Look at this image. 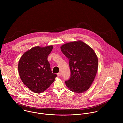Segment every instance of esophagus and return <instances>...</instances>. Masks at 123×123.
<instances>
[{
	"instance_id": "1",
	"label": "esophagus",
	"mask_w": 123,
	"mask_h": 123,
	"mask_svg": "<svg viewBox=\"0 0 123 123\" xmlns=\"http://www.w3.org/2000/svg\"><path fill=\"white\" fill-rule=\"evenodd\" d=\"M61 75H62V74H61V72H59V73L57 74V75H58V76H60Z\"/></svg>"
}]
</instances>
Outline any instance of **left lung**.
Masks as SVG:
<instances>
[{
  "label": "left lung",
  "instance_id": "8db88e82",
  "mask_svg": "<svg viewBox=\"0 0 123 123\" xmlns=\"http://www.w3.org/2000/svg\"><path fill=\"white\" fill-rule=\"evenodd\" d=\"M69 60L71 77L65 83L69 90L76 93L86 91L94 80L98 60L93 49L78 40L66 43L60 47Z\"/></svg>",
  "mask_w": 123,
  "mask_h": 123
}]
</instances>
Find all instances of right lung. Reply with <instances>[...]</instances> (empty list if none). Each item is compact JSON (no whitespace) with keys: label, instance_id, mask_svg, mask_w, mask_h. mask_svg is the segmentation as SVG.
Listing matches in <instances>:
<instances>
[{"label":"right lung","instance_id":"right-lung-1","mask_svg":"<svg viewBox=\"0 0 123 123\" xmlns=\"http://www.w3.org/2000/svg\"><path fill=\"white\" fill-rule=\"evenodd\" d=\"M52 49V45L34 47L24 52L19 59L18 69L20 79L35 93L46 90L57 76L52 73L48 61V56Z\"/></svg>","mask_w":123,"mask_h":123}]
</instances>
